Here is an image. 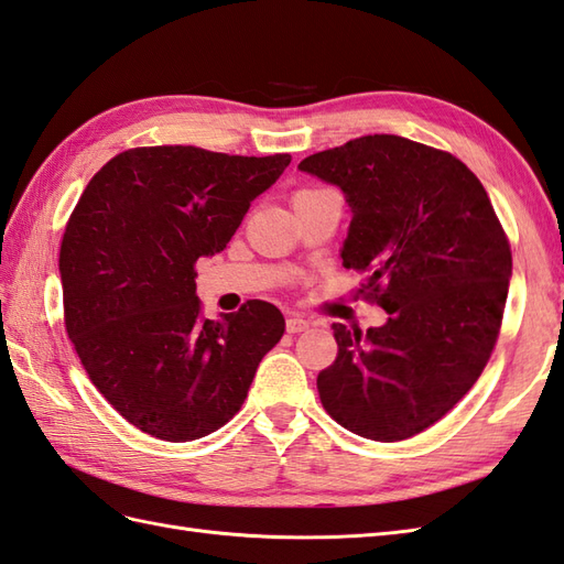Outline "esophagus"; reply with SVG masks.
Here are the masks:
<instances>
[{
    "instance_id": "obj_1",
    "label": "esophagus",
    "mask_w": 564,
    "mask_h": 564,
    "mask_svg": "<svg viewBox=\"0 0 564 564\" xmlns=\"http://www.w3.org/2000/svg\"><path fill=\"white\" fill-rule=\"evenodd\" d=\"M310 327V322L303 319V317H289L285 319V329H289V334H301Z\"/></svg>"
}]
</instances>
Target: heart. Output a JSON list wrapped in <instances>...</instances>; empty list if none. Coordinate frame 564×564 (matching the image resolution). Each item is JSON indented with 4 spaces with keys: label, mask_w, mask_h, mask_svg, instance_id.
Returning a JSON list of instances; mask_svg holds the SVG:
<instances>
[{
    "label": "heart",
    "mask_w": 564,
    "mask_h": 564,
    "mask_svg": "<svg viewBox=\"0 0 564 564\" xmlns=\"http://www.w3.org/2000/svg\"><path fill=\"white\" fill-rule=\"evenodd\" d=\"M313 191H317V188H301V191H295V196H305V194H313ZM293 196V198H295Z\"/></svg>",
    "instance_id": "b5f03b06"
}]
</instances>
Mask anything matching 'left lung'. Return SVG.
<instances>
[{
  "label": "left lung",
  "mask_w": 564,
  "mask_h": 564,
  "mask_svg": "<svg viewBox=\"0 0 564 564\" xmlns=\"http://www.w3.org/2000/svg\"><path fill=\"white\" fill-rule=\"evenodd\" d=\"M297 166L346 194L344 267L366 273L358 295L390 315L366 334L334 322L322 406L364 438L422 434L475 386L499 339L511 247L492 200L451 152L400 135L356 138Z\"/></svg>",
  "instance_id": "obj_1"
}]
</instances>
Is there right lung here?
I'll use <instances>...</instances> for the list:
<instances>
[{"instance_id":"obj_1","label":"right lung","mask_w":564,"mask_h":564,"mask_svg":"<svg viewBox=\"0 0 564 564\" xmlns=\"http://www.w3.org/2000/svg\"><path fill=\"white\" fill-rule=\"evenodd\" d=\"M289 164L291 154L133 148L72 210L59 245L67 337L94 388L145 434L184 443L225 426L281 341L285 319L267 301L200 319L196 261L227 247Z\"/></svg>"}]
</instances>
